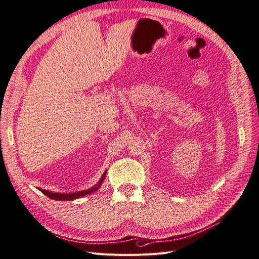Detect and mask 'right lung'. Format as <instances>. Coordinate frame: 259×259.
<instances>
[{
  "label": "right lung",
  "instance_id": "1",
  "mask_svg": "<svg viewBox=\"0 0 259 259\" xmlns=\"http://www.w3.org/2000/svg\"><path fill=\"white\" fill-rule=\"evenodd\" d=\"M106 173L107 170L105 171V173L103 174V176L100 177L99 182L97 183L96 186H94L92 188H90V189H86V190H82V191H77V192H72V193H59V192H52V191H49V190H44V189H40L38 188V190L42 191L45 195H48L49 198L53 199V200H56V201H71V200H75L77 198H81V197H84V195H88L90 193H93L97 191L101 184H103V182L105 180V177H106Z\"/></svg>",
  "mask_w": 259,
  "mask_h": 259
}]
</instances>
